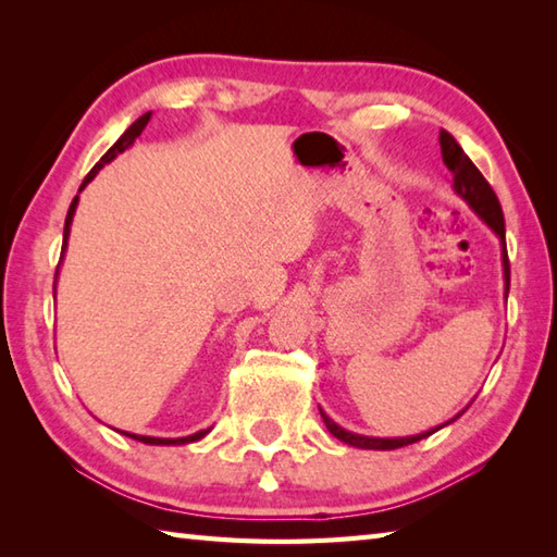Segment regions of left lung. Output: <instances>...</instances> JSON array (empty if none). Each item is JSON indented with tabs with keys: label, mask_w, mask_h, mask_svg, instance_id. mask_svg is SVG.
<instances>
[{
	"label": "left lung",
	"mask_w": 557,
	"mask_h": 557,
	"mask_svg": "<svg viewBox=\"0 0 557 557\" xmlns=\"http://www.w3.org/2000/svg\"><path fill=\"white\" fill-rule=\"evenodd\" d=\"M441 150H443V162L447 164V170L453 172V191L465 200V203L476 212V215L488 224V227L495 232V236L500 239V256H503V277H505V299L507 292H510V260H507V246H505V220H503V208L500 200L495 196L491 184L483 180V174L476 170V164L469 160L465 150L459 148L457 140L449 136L447 132H441ZM465 411V409H461ZM461 411L455 419L445 421L443 425L453 423L461 417ZM321 417L327 425V431L333 433L337 441L347 443L351 447H361V449H397L411 443H419L423 437L433 435L435 431H441L443 425H435L431 431H423L419 435H405V437H373V435H361V433H351L347 429H342L339 423H335L327 413L321 409Z\"/></svg>",
	"instance_id": "1"
}]
</instances>
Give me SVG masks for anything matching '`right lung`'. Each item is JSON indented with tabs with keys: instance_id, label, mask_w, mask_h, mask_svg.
I'll list each match as a JSON object with an SVG mask.
<instances>
[{
	"instance_id": "right-lung-1",
	"label": "right lung",
	"mask_w": 557,
	"mask_h": 557,
	"mask_svg": "<svg viewBox=\"0 0 557 557\" xmlns=\"http://www.w3.org/2000/svg\"><path fill=\"white\" fill-rule=\"evenodd\" d=\"M150 116H152V112H146L144 116H138V120L126 128V132L120 136V140H116V144L104 152V156L100 158V162L96 164V168H92L90 172H88V176L86 180H83V184H81V188L78 191H83V188H86L92 180H96V174L104 168V164H110L116 156H120V152H124V150H128L132 148L134 144H136V138L144 134V128H146V124L150 122ZM76 206H78V196L71 200V206H69V212H66V222H64V244H62V258H64V251H66V244H69V234H71V222H74V212H76ZM59 265H62V260H59ZM59 265H57V275H59ZM57 275H54V292H57ZM122 435H126V437H134V441H138V443H146V445H188V443H196V441H200V437H206L208 433H210V429H203V431H198V433H194V435H186V437H152V435H136V433H126V431H120Z\"/></svg>"
}]
</instances>
